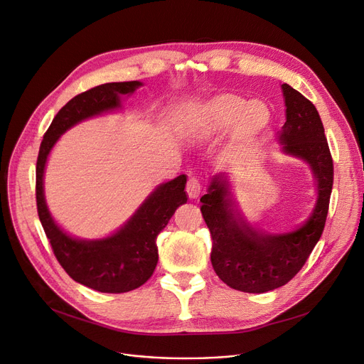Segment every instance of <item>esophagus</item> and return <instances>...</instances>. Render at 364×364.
<instances>
[{
	"label": "esophagus",
	"instance_id": "esophagus-1",
	"mask_svg": "<svg viewBox=\"0 0 364 364\" xmlns=\"http://www.w3.org/2000/svg\"><path fill=\"white\" fill-rule=\"evenodd\" d=\"M186 192H187V195L190 198L196 199L200 195V192H202V183L198 178H195V177L190 178L187 181V184H186Z\"/></svg>",
	"mask_w": 364,
	"mask_h": 364
}]
</instances>
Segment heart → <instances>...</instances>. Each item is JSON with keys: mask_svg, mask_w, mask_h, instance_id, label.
Masks as SVG:
<instances>
[{"mask_svg": "<svg viewBox=\"0 0 364 364\" xmlns=\"http://www.w3.org/2000/svg\"><path fill=\"white\" fill-rule=\"evenodd\" d=\"M267 117L269 112L259 102L250 103L239 95H223L203 107L198 131L205 136H214L235 125V141L245 143L265 125Z\"/></svg>", "mask_w": 364, "mask_h": 364, "instance_id": "b5f03b06", "label": "heart"}]
</instances>
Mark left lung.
<instances>
[{
	"label": "left lung",
	"mask_w": 364,
	"mask_h": 364,
	"mask_svg": "<svg viewBox=\"0 0 364 364\" xmlns=\"http://www.w3.org/2000/svg\"><path fill=\"white\" fill-rule=\"evenodd\" d=\"M282 90L286 122L279 137L283 151L307 161L317 180L318 198L307 223L286 235L258 233L233 209L224 176H217L200 198L217 276L230 288L250 294L277 289L302 269L326 224L333 186V161L316 106L288 84Z\"/></svg>",
	"instance_id": "obj_1"
}]
</instances>
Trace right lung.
<instances>
[{
    "label": "right lung",
    "mask_w": 364,
    "mask_h": 364,
    "mask_svg": "<svg viewBox=\"0 0 364 364\" xmlns=\"http://www.w3.org/2000/svg\"><path fill=\"white\" fill-rule=\"evenodd\" d=\"M141 82H109L75 95L55 114L44 134L36 159V209L51 250L75 280L105 294H122L140 288L158 264L156 237L176 209L187 202L186 176H178L153 192L119 232L102 240L72 239L53 221L46 200L43 177L47 156L62 134L94 114L119 107V95L131 94Z\"/></svg>",
    "instance_id": "1"
}]
</instances>
